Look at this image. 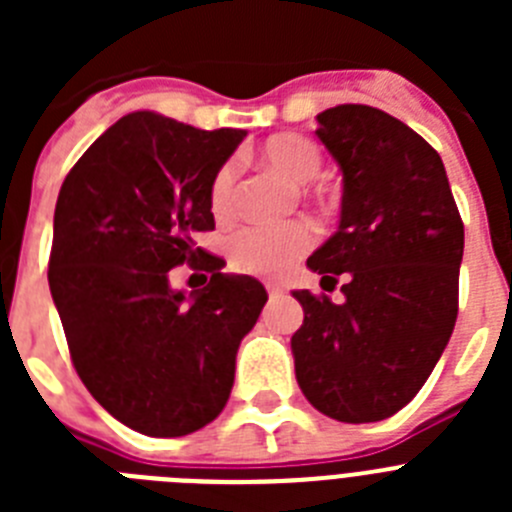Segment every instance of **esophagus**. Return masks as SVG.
<instances>
[{
  "instance_id": "obj_1",
  "label": "esophagus",
  "mask_w": 512,
  "mask_h": 512,
  "mask_svg": "<svg viewBox=\"0 0 512 512\" xmlns=\"http://www.w3.org/2000/svg\"><path fill=\"white\" fill-rule=\"evenodd\" d=\"M266 292H269V297H279L284 289L279 287V284H266Z\"/></svg>"
}]
</instances>
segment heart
<instances>
[{"label": "heart", "instance_id": "b5f03b06", "mask_svg": "<svg viewBox=\"0 0 512 512\" xmlns=\"http://www.w3.org/2000/svg\"><path fill=\"white\" fill-rule=\"evenodd\" d=\"M261 161L295 187H307L323 171V151L305 135H274L261 148ZM210 210L217 220L235 212V164H223L210 184ZM315 243V228L305 220L279 225H246L228 238V259L235 271L256 277H279L292 269Z\"/></svg>", "mask_w": 512, "mask_h": 512}]
</instances>
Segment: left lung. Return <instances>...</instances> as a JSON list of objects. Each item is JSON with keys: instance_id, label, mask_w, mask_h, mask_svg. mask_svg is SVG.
Segmentation results:
<instances>
[{"instance_id": "obj_1", "label": "left lung", "mask_w": 512, "mask_h": 512, "mask_svg": "<svg viewBox=\"0 0 512 512\" xmlns=\"http://www.w3.org/2000/svg\"><path fill=\"white\" fill-rule=\"evenodd\" d=\"M315 133L341 166L343 197L341 225L307 266L333 287L346 274V300L292 292L305 310L297 384L328 418L374 423L418 395L449 343L464 223L441 156L397 117L338 104Z\"/></svg>"}]
</instances>
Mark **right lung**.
Segmentation results:
<instances>
[{
  "mask_svg": "<svg viewBox=\"0 0 512 512\" xmlns=\"http://www.w3.org/2000/svg\"><path fill=\"white\" fill-rule=\"evenodd\" d=\"M243 138L130 112L58 192L48 284L71 361L94 400L146 436H187L223 413L238 346L269 300L194 246L215 228L212 176ZM182 263L211 274L189 298L168 282Z\"/></svg>",
  "mask_w": 512,
  "mask_h": 512,
  "instance_id": "1",
  "label": "right lung"
}]
</instances>
